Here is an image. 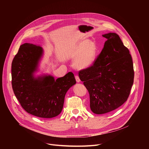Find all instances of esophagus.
<instances>
[{"instance_id":"esophagus-1","label":"esophagus","mask_w":149,"mask_h":149,"mask_svg":"<svg viewBox=\"0 0 149 149\" xmlns=\"http://www.w3.org/2000/svg\"><path fill=\"white\" fill-rule=\"evenodd\" d=\"M75 79H76V81L77 82H79L80 81H81V80H80V78H79V76L78 75H75Z\"/></svg>"}]
</instances>
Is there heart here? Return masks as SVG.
<instances>
[{
	"label": "heart",
	"mask_w": 149,
	"mask_h": 149,
	"mask_svg": "<svg viewBox=\"0 0 149 149\" xmlns=\"http://www.w3.org/2000/svg\"><path fill=\"white\" fill-rule=\"evenodd\" d=\"M98 53L95 42L88 39L80 40L70 52L71 56L76 59L75 67L79 70L90 67L94 63Z\"/></svg>",
	"instance_id": "b5f03b06"
}]
</instances>
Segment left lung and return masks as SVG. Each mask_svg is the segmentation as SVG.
<instances>
[{"instance_id":"1","label":"left lung","mask_w":149,"mask_h":149,"mask_svg":"<svg viewBox=\"0 0 149 149\" xmlns=\"http://www.w3.org/2000/svg\"><path fill=\"white\" fill-rule=\"evenodd\" d=\"M107 39L93 65L79 72L87 89L90 109L97 114L112 111L128 98L134 81L130 51L116 33L102 35Z\"/></svg>"}]
</instances>
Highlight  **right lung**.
<instances>
[{
    "label": "right lung",
    "mask_w": 149,
    "mask_h": 149,
    "mask_svg": "<svg viewBox=\"0 0 149 149\" xmlns=\"http://www.w3.org/2000/svg\"><path fill=\"white\" fill-rule=\"evenodd\" d=\"M40 46L25 43L20 46L12 63V86L22 108L40 118L58 116L63 109L67 91L76 81L69 72L56 80L50 75L34 77L43 55Z\"/></svg>",
    "instance_id": "obj_1"
}]
</instances>
